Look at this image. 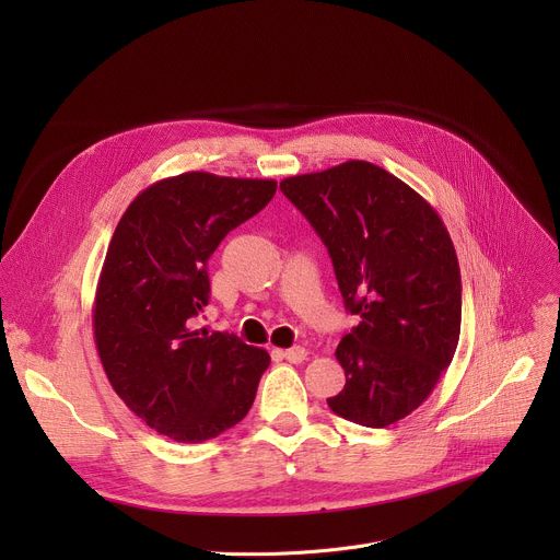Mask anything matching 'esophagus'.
Segmentation results:
<instances>
[{
  "label": "esophagus",
  "mask_w": 560,
  "mask_h": 560,
  "mask_svg": "<svg viewBox=\"0 0 560 560\" xmlns=\"http://www.w3.org/2000/svg\"><path fill=\"white\" fill-rule=\"evenodd\" d=\"M285 361H290V363H301V361H305V357H307V350L305 348H301V346H294V348H288V350H277Z\"/></svg>",
  "instance_id": "1"
}]
</instances>
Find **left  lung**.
<instances>
[{"label": "left lung", "mask_w": 560, "mask_h": 560, "mask_svg": "<svg viewBox=\"0 0 560 560\" xmlns=\"http://www.w3.org/2000/svg\"><path fill=\"white\" fill-rule=\"evenodd\" d=\"M322 236L346 307L361 322L337 348L335 415L387 428L412 415L454 359L460 270L436 210L387 171L350 159L281 182Z\"/></svg>", "instance_id": "obj_1"}]
</instances>
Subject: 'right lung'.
<instances>
[{"label":"right lung","mask_w":560,"mask_h":560,"mask_svg":"<svg viewBox=\"0 0 560 560\" xmlns=\"http://www.w3.org/2000/svg\"><path fill=\"white\" fill-rule=\"evenodd\" d=\"M275 179L184 173L148 186L119 219L100 275L93 330L121 401L177 443H203L253 408L270 354L234 335L197 330L208 259L264 210Z\"/></svg>","instance_id":"obj_1"}]
</instances>
